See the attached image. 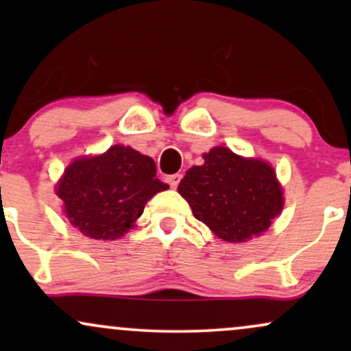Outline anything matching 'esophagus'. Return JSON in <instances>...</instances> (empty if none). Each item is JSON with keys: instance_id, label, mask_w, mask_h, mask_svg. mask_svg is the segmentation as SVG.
<instances>
[{"instance_id": "esophagus-1", "label": "esophagus", "mask_w": 351, "mask_h": 351, "mask_svg": "<svg viewBox=\"0 0 351 351\" xmlns=\"http://www.w3.org/2000/svg\"><path fill=\"white\" fill-rule=\"evenodd\" d=\"M180 180H181V175L180 173H176V175H170L167 178V181H168V184H170L171 188H176L180 184Z\"/></svg>"}]
</instances>
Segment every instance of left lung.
<instances>
[{
  "instance_id": "obj_1",
  "label": "left lung",
  "mask_w": 351,
  "mask_h": 351,
  "mask_svg": "<svg viewBox=\"0 0 351 351\" xmlns=\"http://www.w3.org/2000/svg\"><path fill=\"white\" fill-rule=\"evenodd\" d=\"M203 158L204 163L189 168L178 184L193 216L228 243H245L267 231L284 208V193L271 165L243 158L226 147L211 148Z\"/></svg>"
}]
</instances>
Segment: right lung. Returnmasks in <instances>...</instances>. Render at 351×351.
<instances>
[{
  "label": "right lung",
  "mask_w": 351,
  "mask_h": 351,
  "mask_svg": "<svg viewBox=\"0 0 351 351\" xmlns=\"http://www.w3.org/2000/svg\"><path fill=\"white\" fill-rule=\"evenodd\" d=\"M168 188L150 156L114 145L102 155L75 158L56 193L72 226L90 239L114 241L134 228L148 199Z\"/></svg>",
  "instance_id": "obj_1"
}]
</instances>
